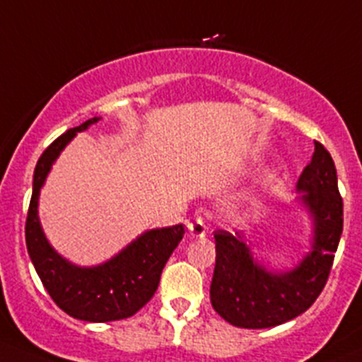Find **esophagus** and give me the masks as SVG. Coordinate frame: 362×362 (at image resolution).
<instances>
[{
  "instance_id": "esophagus-1",
  "label": "esophagus",
  "mask_w": 362,
  "mask_h": 362,
  "mask_svg": "<svg viewBox=\"0 0 362 362\" xmlns=\"http://www.w3.org/2000/svg\"><path fill=\"white\" fill-rule=\"evenodd\" d=\"M189 228V233L192 235V237H205L206 235V230H209V226H206L205 219L203 217H194V219L191 221V223L187 224Z\"/></svg>"
}]
</instances>
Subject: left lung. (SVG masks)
<instances>
[{
	"mask_svg": "<svg viewBox=\"0 0 362 362\" xmlns=\"http://www.w3.org/2000/svg\"><path fill=\"white\" fill-rule=\"evenodd\" d=\"M303 205L313 217L311 251L296 269L270 272L256 262L242 231H214L216 269L210 285L214 310L235 327L281 325L311 308L329 279L343 231V199L331 153L315 141L311 163L297 182Z\"/></svg>",
	"mask_w": 362,
	"mask_h": 362,
	"instance_id": "8db88e82",
	"label": "left lung"
}]
</instances>
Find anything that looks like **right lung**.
Segmentation results:
<instances>
[{
  "instance_id": "obj_1",
  "label": "right lung",
  "mask_w": 362,
  "mask_h": 362,
  "mask_svg": "<svg viewBox=\"0 0 362 362\" xmlns=\"http://www.w3.org/2000/svg\"><path fill=\"white\" fill-rule=\"evenodd\" d=\"M99 120L90 118L79 127L69 129L44 150L35 166L26 217V247L42 285L59 310L84 322H113L138 313L156 293L164 265L185 233L182 224L145 231L124 251L97 267L74 265L51 247L38 221L40 189L70 139Z\"/></svg>"
}]
</instances>
